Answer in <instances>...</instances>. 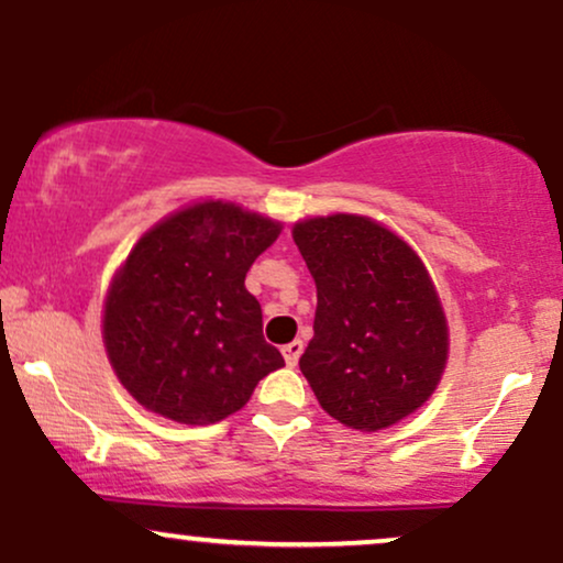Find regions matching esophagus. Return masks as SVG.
I'll use <instances>...</instances> for the list:
<instances>
[{"label": "esophagus", "instance_id": "1", "mask_svg": "<svg viewBox=\"0 0 563 563\" xmlns=\"http://www.w3.org/2000/svg\"><path fill=\"white\" fill-rule=\"evenodd\" d=\"M301 352H303V344H301L299 339L290 341V344L283 346V357H286V365H288V367H294L296 363H299Z\"/></svg>", "mask_w": 563, "mask_h": 563}]
</instances>
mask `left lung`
Segmentation results:
<instances>
[{"label":"left lung","mask_w":563,"mask_h":563,"mask_svg":"<svg viewBox=\"0 0 563 563\" xmlns=\"http://www.w3.org/2000/svg\"><path fill=\"white\" fill-rule=\"evenodd\" d=\"M294 241L318 286L303 378L339 423L389 429L423 407L448 365V320L429 269L371 217L301 219Z\"/></svg>","instance_id":"obj_1"}]
</instances>
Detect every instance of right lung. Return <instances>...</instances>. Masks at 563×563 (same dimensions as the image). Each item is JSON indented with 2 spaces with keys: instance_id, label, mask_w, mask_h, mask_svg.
<instances>
[{
  "instance_id": "add662e5",
  "label": "right lung",
  "mask_w": 563,
  "mask_h": 563,
  "mask_svg": "<svg viewBox=\"0 0 563 563\" xmlns=\"http://www.w3.org/2000/svg\"><path fill=\"white\" fill-rule=\"evenodd\" d=\"M280 230L230 200H200L134 243L108 286L102 341L145 410L187 426L224 421L286 365L245 290V273Z\"/></svg>"
}]
</instances>
